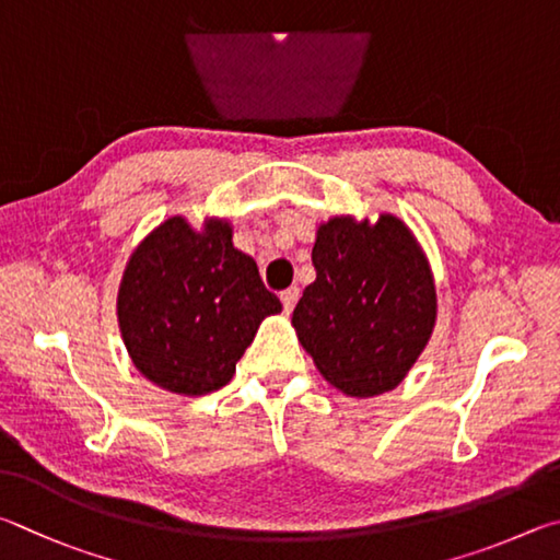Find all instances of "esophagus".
<instances>
[{
  "instance_id": "esophagus-1",
  "label": "esophagus",
  "mask_w": 560,
  "mask_h": 560,
  "mask_svg": "<svg viewBox=\"0 0 560 560\" xmlns=\"http://www.w3.org/2000/svg\"><path fill=\"white\" fill-rule=\"evenodd\" d=\"M298 298H300V288H288V290L280 292V300H282V307H285V312L295 310Z\"/></svg>"
}]
</instances>
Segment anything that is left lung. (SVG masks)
<instances>
[{"mask_svg": "<svg viewBox=\"0 0 560 560\" xmlns=\"http://www.w3.org/2000/svg\"><path fill=\"white\" fill-rule=\"evenodd\" d=\"M317 278L292 312L300 345L341 394L369 398L406 378L438 317L423 248L394 213L335 215L312 248Z\"/></svg>", "mask_w": 560, "mask_h": 560, "instance_id": "obj_1", "label": "left lung"}]
</instances>
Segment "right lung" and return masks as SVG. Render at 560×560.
I'll return each instance as SVG.
<instances>
[{
    "mask_svg": "<svg viewBox=\"0 0 560 560\" xmlns=\"http://www.w3.org/2000/svg\"><path fill=\"white\" fill-rule=\"evenodd\" d=\"M282 310L258 265L233 248V229L194 231L172 215L137 245L117 290V322L132 364L154 386L203 396L229 384L260 322Z\"/></svg>",
    "mask_w": 560,
    "mask_h": 560,
    "instance_id": "right-lung-1",
    "label": "right lung"
}]
</instances>
